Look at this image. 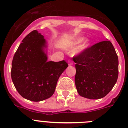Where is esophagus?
Segmentation results:
<instances>
[{
  "instance_id": "1",
  "label": "esophagus",
  "mask_w": 128,
  "mask_h": 128,
  "mask_svg": "<svg viewBox=\"0 0 128 128\" xmlns=\"http://www.w3.org/2000/svg\"><path fill=\"white\" fill-rule=\"evenodd\" d=\"M68 65H73V62H72V60H69L68 61Z\"/></svg>"
}]
</instances>
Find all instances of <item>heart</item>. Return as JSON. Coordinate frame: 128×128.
<instances>
[{
	"label": "heart",
	"mask_w": 128,
	"mask_h": 128,
	"mask_svg": "<svg viewBox=\"0 0 128 128\" xmlns=\"http://www.w3.org/2000/svg\"><path fill=\"white\" fill-rule=\"evenodd\" d=\"M84 38H83V37H80V38H77L76 40H74L73 42H72V45H77V44H80V43H81L82 41H84ZM90 41H89L88 40H86L84 42V44H83L81 48H80V51H84V50L87 49L88 48L90 47Z\"/></svg>",
	"instance_id": "1"
}]
</instances>
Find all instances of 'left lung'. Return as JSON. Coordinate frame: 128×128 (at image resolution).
Segmentation results:
<instances>
[{
  "label": "left lung",
  "mask_w": 128,
  "mask_h": 128,
  "mask_svg": "<svg viewBox=\"0 0 128 128\" xmlns=\"http://www.w3.org/2000/svg\"><path fill=\"white\" fill-rule=\"evenodd\" d=\"M73 59L76 63L75 83L79 95L100 99L112 90L118 80L119 60L111 42L97 43Z\"/></svg>",
  "instance_id": "8db88e82"
}]
</instances>
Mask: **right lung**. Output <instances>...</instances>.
Masks as SVG:
<instances>
[{"mask_svg":"<svg viewBox=\"0 0 128 128\" xmlns=\"http://www.w3.org/2000/svg\"><path fill=\"white\" fill-rule=\"evenodd\" d=\"M48 46L37 30L26 36L14 55L11 78L19 94L33 102L50 98L54 92L58 78L68 67L65 60L48 61Z\"/></svg>","mask_w":128,"mask_h":128,"instance_id":"1","label":"right lung"}]
</instances>
